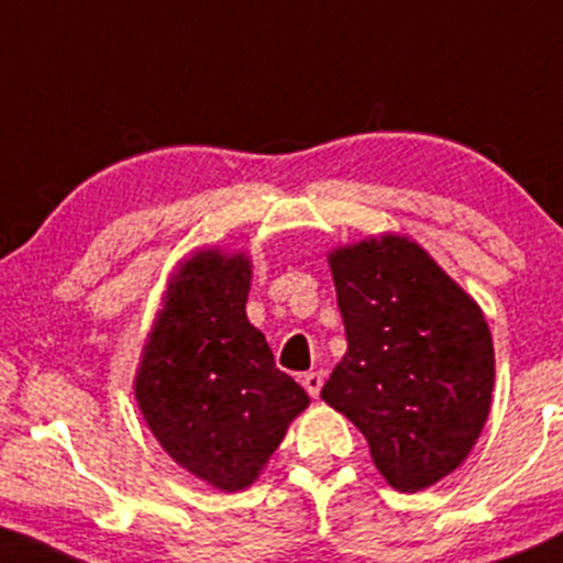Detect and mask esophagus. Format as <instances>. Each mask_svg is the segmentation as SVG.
<instances>
[{
    "mask_svg": "<svg viewBox=\"0 0 563 563\" xmlns=\"http://www.w3.org/2000/svg\"><path fill=\"white\" fill-rule=\"evenodd\" d=\"M301 385H305V390L312 395V398H318L320 390H323V372H310L301 376Z\"/></svg>",
    "mask_w": 563,
    "mask_h": 563,
    "instance_id": "obj_1",
    "label": "esophagus"
}]
</instances>
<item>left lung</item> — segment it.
Listing matches in <instances>:
<instances>
[{
    "instance_id": "obj_1",
    "label": "left lung",
    "mask_w": 563,
    "mask_h": 563,
    "mask_svg": "<svg viewBox=\"0 0 563 563\" xmlns=\"http://www.w3.org/2000/svg\"><path fill=\"white\" fill-rule=\"evenodd\" d=\"M329 267L347 352L320 398L366 435L393 489H428L465 462L489 419V323L430 253L400 234L331 251Z\"/></svg>"
}]
</instances>
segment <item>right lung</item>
<instances>
[{
  "label": "right lung",
  "instance_id": "add662e5",
  "mask_svg": "<svg viewBox=\"0 0 563 563\" xmlns=\"http://www.w3.org/2000/svg\"><path fill=\"white\" fill-rule=\"evenodd\" d=\"M249 291L245 253H191L170 277L135 374V400L159 446L221 492L251 486L310 406L249 323Z\"/></svg>",
  "mask_w": 563,
  "mask_h": 563
}]
</instances>
